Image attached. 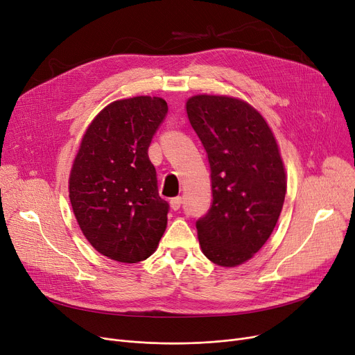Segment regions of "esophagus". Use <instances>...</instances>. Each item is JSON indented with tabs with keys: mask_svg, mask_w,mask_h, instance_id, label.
Instances as JSON below:
<instances>
[{
	"mask_svg": "<svg viewBox=\"0 0 355 355\" xmlns=\"http://www.w3.org/2000/svg\"><path fill=\"white\" fill-rule=\"evenodd\" d=\"M181 204H182L181 197H175V198H173V200L170 201V206H171V209H173L174 211H177V210L181 207Z\"/></svg>",
	"mask_w": 355,
	"mask_h": 355,
	"instance_id": "1",
	"label": "esophagus"
}]
</instances>
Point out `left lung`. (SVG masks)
I'll return each mask as SVG.
<instances>
[{
    "mask_svg": "<svg viewBox=\"0 0 355 355\" xmlns=\"http://www.w3.org/2000/svg\"><path fill=\"white\" fill-rule=\"evenodd\" d=\"M185 109L211 177V207L196 223L200 248L213 263L236 268L262 249L281 216L284 159L269 123L246 101L202 93Z\"/></svg>",
    "mask_w": 355,
    "mask_h": 355,
    "instance_id": "left-lung-1",
    "label": "left lung"
}]
</instances>
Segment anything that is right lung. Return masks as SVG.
Segmentation results:
<instances>
[{"label": "right lung", "mask_w": 355, "mask_h": 355, "mask_svg": "<svg viewBox=\"0 0 355 355\" xmlns=\"http://www.w3.org/2000/svg\"><path fill=\"white\" fill-rule=\"evenodd\" d=\"M166 112L157 96L109 103L86 128L71 164L69 198L78 225L101 254L121 263L148 259L166 229L168 202L148 158Z\"/></svg>", "instance_id": "add662e5"}]
</instances>
